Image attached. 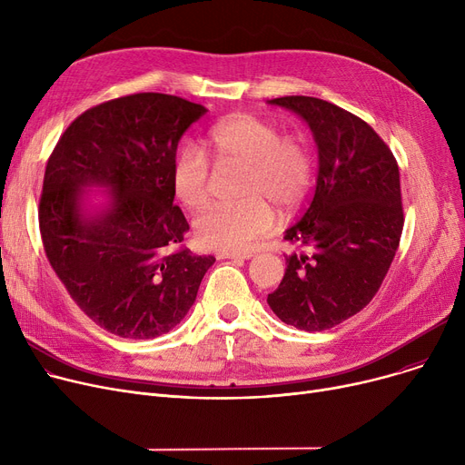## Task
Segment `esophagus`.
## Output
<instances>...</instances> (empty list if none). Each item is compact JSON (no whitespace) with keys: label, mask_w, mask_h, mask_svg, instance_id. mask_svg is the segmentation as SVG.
<instances>
[{"label":"esophagus","mask_w":465,"mask_h":465,"mask_svg":"<svg viewBox=\"0 0 465 465\" xmlns=\"http://www.w3.org/2000/svg\"><path fill=\"white\" fill-rule=\"evenodd\" d=\"M252 254H245V252H220L218 260H235V262H245L249 260Z\"/></svg>","instance_id":"1"}]
</instances>
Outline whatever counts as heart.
Returning <instances> with one entry per match:
<instances>
[{
  "label": "heart",
  "mask_w": 465,
  "mask_h": 465,
  "mask_svg": "<svg viewBox=\"0 0 465 465\" xmlns=\"http://www.w3.org/2000/svg\"><path fill=\"white\" fill-rule=\"evenodd\" d=\"M207 144L216 162L242 167L245 177L235 205H214L195 218L193 235L203 249L241 252L272 230L273 211H294L312 183V156L302 135H281L275 124L254 114H232L214 124ZM213 171L207 154L195 144L179 151L171 183L179 202L200 211L211 200Z\"/></svg>",
  "instance_id": "1"
}]
</instances>
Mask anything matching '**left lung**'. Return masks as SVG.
<instances>
[{
    "mask_svg": "<svg viewBox=\"0 0 465 465\" xmlns=\"http://www.w3.org/2000/svg\"><path fill=\"white\" fill-rule=\"evenodd\" d=\"M272 105L296 113L319 149L314 198L284 239L305 249L267 296L284 324L305 331L333 328L368 305L400 247L403 207L398 162L356 114L309 95Z\"/></svg>",
    "mask_w": 465,
    "mask_h": 465,
    "instance_id": "obj_1",
    "label": "left lung"
}]
</instances>
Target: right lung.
I'll return each instance as SVG.
<instances>
[{
	"label": "right lung",
	"mask_w": 465,
	"mask_h": 465,
	"mask_svg": "<svg viewBox=\"0 0 465 465\" xmlns=\"http://www.w3.org/2000/svg\"><path fill=\"white\" fill-rule=\"evenodd\" d=\"M207 109L144 92L84 111L48 158L39 230L48 262L97 326L128 339L173 330L214 256L179 247L188 223L171 171L183 134ZM90 187L106 202L89 205Z\"/></svg>",
	"instance_id": "1"
}]
</instances>
